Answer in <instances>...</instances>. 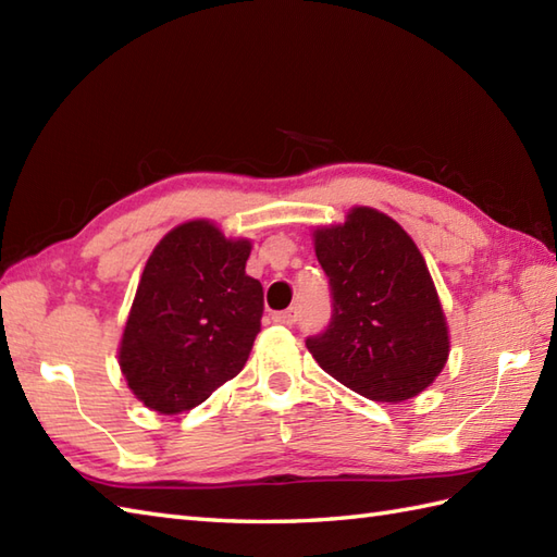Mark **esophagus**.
I'll use <instances>...</instances> for the list:
<instances>
[{"instance_id": "esophagus-1", "label": "esophagus", "mask_w": 557, "mask_h": 557, "mask_svg": "<svg viewBox=\"0 0 557 557\" xmlns=\"http://www.w3.org/2000/svg\"><path fill=\"white\" fill-rule=\"evenodd\" d=\"M272 321L280 323V325H292L294 321H297V309H287V311L272 313Z\"/></svg>"}]
</instances>
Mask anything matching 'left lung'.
I'll return each instance as SVG.
<instances>
[{"instance_id": "1", "label": "left lung", "mask_w": 557, "mask_h": 557, "mask_svg": "<svg viewBox=\"0 0 557 557\" xmlns=\"http://www.w3.org/2000/svg\"><path fill=\"white\" fill-rule=\"evenodd\" d=\"M333 289V321L306 347L325 373L373 401L421 395L449 357V327L429 265L385 212L354 206L345 222L313 227Z\"/></svg>"}]
</instances>
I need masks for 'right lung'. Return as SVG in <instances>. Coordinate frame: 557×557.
Returning <instances> with one entry per match:
<instances>
[{
  "mask_svg": "<svg viewBox=\"0 0 557 557\" xmlns=\"http://www.w3.org/2000/svg\"><path fill=\"white\" fill-rule=\"evenodd\" d=\"M251 248L206 218L176 224L152 248L116 349L148 409H194L244 369L263 315V287L246 275Z\"/></svg>",
  "mask_w": 557,
  "mask_h": 557,
  "instance_id": "obj_1",
  "label": "right lung"
}]
</instances>
